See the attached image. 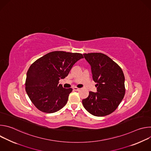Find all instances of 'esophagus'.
Wrapping results in <instances>:
<instances>
[{"mask_svg":"<svg viewBox=\"0 0 151 151\" xmlns=\"http://www.w3.org/2000/svg\"><path fill=\"white\" fill-rule=\"evenodd\" d=\"M73 90H75V91H79L80 90V88H78L76 87H75L73 88Z\"/></svg>","mask_w":151,"mask_h":151,"instance_id":"1","label":"esophagus"}]
</instances>
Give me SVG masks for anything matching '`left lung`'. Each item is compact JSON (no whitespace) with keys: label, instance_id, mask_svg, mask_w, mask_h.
Segmentation results:
<instances>
[{"label":"left lung","instance_id":"left-lung-1","mask_svg":"<svg viewBox=\"0 0 151 151\" xmlns=\"http://www.w3.org/2000/svg\"><path fill=\"white\" fill-rule=\"evenodd\" d=\"M83 56L91 67L97 92L90 91L88 97L82 100L83 106L94 116L109 115L116 109L124 97V73L115 61L104 54L88 53Z\"/></svg>","mask_w":151,"mask_h":151}]
</instances>
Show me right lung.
I'll return each mask as SVG.
<instances>
[{"mask_svg": "<svg viewBox=\"0 0 151 151\" xmlns=\"http://www.w3.org/2000/svg\"><path fill=\"white\" fill-rule=\"evenodd\" d=\"M83 57L80 53L52 51L36 60L30 66L26 79V91L32 102L45 113L58 111L68 102L72 88L59 84L74 64Z\"/></svg>", "mask_w": 151, "mask_h": 151, "instance_id": "right-lung-1", "label": "right lung"}]
</instances>
